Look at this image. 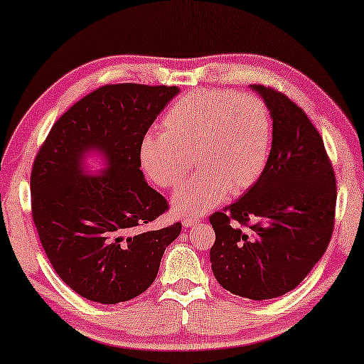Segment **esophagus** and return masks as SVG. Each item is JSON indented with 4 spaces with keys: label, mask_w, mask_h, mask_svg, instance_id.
<instances>
[{
    "label": "esophagus",
    "mask_w": 364,
    "mask_h": 364,
    "mask_svg": "<svg viewBox=\"0 0 364 364\" xmlns=\"http://www.w3.org/2000/svg\"><path fill=\"white\" fill-rule=\"evenodd\" d=\"M197 223H198V218L190 216V218H183L182 225H183V228H192V226L197 225Z\"/></svg>",
    "instance_id": "esophagus-1"
}]
</instances>
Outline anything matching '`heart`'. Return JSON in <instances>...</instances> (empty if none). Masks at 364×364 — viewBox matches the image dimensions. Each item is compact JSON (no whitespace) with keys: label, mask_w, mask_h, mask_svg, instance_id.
<instances>
[{"label":"heart","mask_w":364,"mask_h":364,"mask_svg":"<svg viewBox=\"0 0 364 364\" xmlns=\"http://www.w3.org/2000/svg\"><path fill=\"white\" fill-rule=\"evenodd\" d=\"M163 132L139 143L143 171L156 186L172 188L193 166L195 174L176 190L177 215L213 210L228 193L240 195L264 174L272 149V119L255 96L208 89L190 92L166 112Z\"/></svg>","instance_id":"obj_1"}]
</instances>
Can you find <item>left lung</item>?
Returning a JSON list of instances; mask_svg holds the SVG:
<instances>
[{
  "label": "left lung",
  "mask_w": 364,
  "mask_h": 364,
  "mask_svg": "<svg viewBox=\"0 0 364 364\" xmlns=\"http://www.w3.org/2000/svg\"><path fill=\"white\" fill-rule=\"evenodd\" d=\"M250 89L270 112V156L259 181L211 215L210 262L229 293L264 301L293 291L321 260L332 237L337 187L322 136L304 110L275 89ZM250 219L255 225L242 232L238 225Z\"/></svg>",
  "instance_id": "obj_1"
}]
</instances>
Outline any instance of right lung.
<instances>
[{"mask_svg":"<svg viewBox=\"0 0 364 364\" xmlns=\"http://www.w3.org/2000/svg\"><path fill=\"white\" fill-rule=\"evenodd\" d=\"M177 86H104L52 127L31 176L32 218L58 277L82 298L117 304L153 284L181 223L143 226L167 201L139 171V143ZM99 157L96 171L88 156Z\"/></svg>","mask_w":364,"mask_h":364,"instance_id":"obj_1","label":"right lung"}]
</instances>
